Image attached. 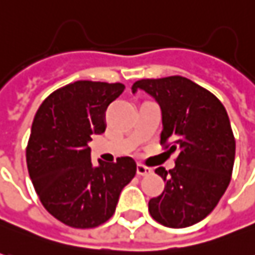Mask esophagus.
Returning <instances> with one entry per match:
<instances>
[{
	"instance_id": "34e87169",
	"label": "esophagus",
	"mask_w": 255,
	"mask_h": 255,
	"mask_svg": "<svg viewBox=\"0 0 255 255\" xmlns=\"http://www.w3.org/2000/svg\"><path fill=\"white\" fill-rule=\"evenodd\" d=\"M136 173H138V175H141V176H145V175L152 173V169H151V168H148V166H145V165H142V163H138V165H136Z\"/></svg>"
}]
</instances>
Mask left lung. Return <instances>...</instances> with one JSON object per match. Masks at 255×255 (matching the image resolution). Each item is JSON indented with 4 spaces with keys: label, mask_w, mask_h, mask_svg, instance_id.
Instances as JSON below:
<instances>
[{
    "label": "left lung",
    "mask_w": 255,
    "mask_h": 255,
    "mask_svg": "<svg viewBox=\"0 0 255 255\" xmlns=\"http://www.w3.org/2000/svg\"><path fill=\"white\" fill-rule=\"evenodd\" d=\"M131 90H144L159 103L161 145L176 154L173 169H155L165 189L149 200V215L172 229L199 223L232 179L236 139L227 111L213 93L183 76L142 79Z\"/></svg>",
    "instance_id": "1"
}]
</instances>
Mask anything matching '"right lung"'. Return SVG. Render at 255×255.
Segmentation results:
<instances>
[{"label":"right lung","mask_w":255,"mask_h":255,"mask_svg":"<svg viewBox=\"0 0 255 255\" xmlns=\"http://www.w3.org/2000/svg\"><path fill=\"white\" fill-rule=\"evenodd\" d=\"M123 83L79 80L43 100L32 123L26 163L40 203L59 222L93 229L116 212L120 193L135 176L131 156L93 166L89 142L106 129L104 113Z\"/></svg>","instance_id":"add662e5"}]
</instances>
